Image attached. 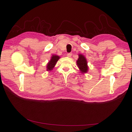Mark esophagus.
<instances>
[{
    "mask_svg": "<svg viewBox=\"0 0 132 132\" xmlns=\"http://www.w3.org/2000/svg\"><path fill=\"white\" fill-rule=\"evenodd\" d=\"M71 55H72V53H69L68 54H67V56H68V57H71Z\"/></svg>",
    "mask_w": 132,
    "mask_h": 132,
    "instance_id": "obj_1",
    "label": "esophagus"
}]
</instances>
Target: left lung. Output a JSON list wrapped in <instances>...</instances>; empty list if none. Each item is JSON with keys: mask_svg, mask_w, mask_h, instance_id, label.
Wrapping results in <instances>:
<instances>
[{"mask_svg": "<svg viewBox=\"0 0 132 132\" xmlns=\"http://www.w3.org/2000/svg\"><path fill=\"white\" fill-rule=\"evenodd\" d=\"M77 64L81 72L86 73L88 71V67L87 66V62L83 55L79 54V58L77 61Z\"/></svg>", "mask_w": 132, "mask_h": 132, "instance_id": "8db88e82", "label": "left lung"}]
</instances>
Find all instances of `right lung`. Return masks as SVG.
I'll return each mask as SVG.
<instances>
[{
	"label": "right lung",
	"mask_w": 132,
	"mask_h": 132,
	"mask_svg": "<svg viewBox=\"0 0 132 132\" xmlns=\"http://www.w3.org/2000/svg\"><path fill=\"white\" fill-rule=\"evenodd\" d=\"M60 57L58 55H53L51 57V59L49 61V62L47 64L46 66V70L47 71H51L54 68L57 62L58 61Z\"/></svg>",
	"instance_id": "add662e5"
}]
</instances>
